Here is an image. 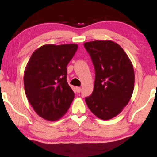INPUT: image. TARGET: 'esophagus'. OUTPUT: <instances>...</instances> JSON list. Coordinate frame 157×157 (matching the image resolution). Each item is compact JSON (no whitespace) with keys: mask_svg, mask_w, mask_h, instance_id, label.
Wrapping results in <instances>:
<instances>
[{"mask_svg":"<svg viewBox=\"0 0 157 157\" xmlns=\"http://www.w3.org/2000/svg\"><path fill=\"white\" fill-rule=\"evenodd\" d=\"M76 91L77 93H80L81 91V88L80 87H76Z\"/></svg>","mask_w":157,"mask_h":157,"instance_id":"1","label":"esophagus"}]
</instances>
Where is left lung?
Listing matches in <instances>:
<instances>
[{
	"mask_svg": "<svg viewBox=\"0 0 157 157\" xmlns=\"http://www.w3.org/2000/svg\"><path fill=\"white\" fill-rule=\"evenodd\" d=\"M95 69L94 91L86 102L95 116L107 120L127 105L134 87L131 61L120 45L111 40L84 44Z\"/></svg>",
	"mask_w": 157,
	"mask_h": 157,
	"instance_id": "1",
	"label": "left lung"
}]
</instances>
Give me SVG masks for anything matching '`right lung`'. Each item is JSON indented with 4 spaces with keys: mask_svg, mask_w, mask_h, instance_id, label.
<instances>
[{
    "mask_svg": "<svg viewBox=\"0 0 157 157\" xmlns=\"http://www.w3.org/2000/svg\"><path fill=\"white\" fill-rule=\"evenodd\" d=\"M77 48V44L44 45L32 53L26 65L23 77L26 97L45 120L62 117L75 98L66 80V66Z\"/></svg>",
    "mask_w": 157,
    "mask_h": 157,
    "instance_id": "right-lung-1",
    "label": "right lung"
}]
</instances>
